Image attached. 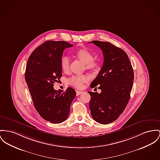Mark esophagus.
<instances>
[{"label": "esophagus", "instance_id": "obj_1", "mask_svg": "<svg viewBox=\"0 0 160 160\" xmlns=\"http://www.w3.org/2000/svg\"><path fill=\"white\" fill-rule=\"evenodd\" d=\"M81 93H82V92H81V91H78V90H76V95H77V96L79 95H80V94H81Z\"/></svg>", "mask_w": 160, "mask_h": 160}]
</instances>
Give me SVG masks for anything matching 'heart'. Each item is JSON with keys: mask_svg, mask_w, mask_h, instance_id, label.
<instances>
[{"mask_svg": "<svg viewBox=\"0 0 160 160\" xmlns=\"http://www.w3.org/2000/svg\"><path fill=\"white\" fill-rule=\"evenodd\" d=\"M75 55L82 62L85 64L87 70L91 71H96L99 69V63L94 60V56L92 52L85 48L78 50L75 52ZM70 58L68 56H62L61 59V67L62 71L67 73L69 71ZM88 80V78L85 75H76L73 76L68 79V83L77 88H82L84 83Z\"/></svg>", "mask_w": 160, "mask_h": 160, "instance_id": "b5f03b06", "label": "heart"}]
</instances>
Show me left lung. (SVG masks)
<instances>
[{"mask_svg": "<svg viewBox=\"0 0 160 160\" xmlns=\"http://www.w3.org/2000/svg\"><path fill=\"white\" fill-rule=\"evenodd\" d=\"M92 42L102 51L104 63L90 84L92 88L98 85L101 93L88 92L91 96L90 113L96 122L107 124L117 119L128 105L134 80L133 70L128 54L121 48L108 42Z\"/></svg>", "mask_w": 160, "mask_h": 160, "instance_id": "1", "label": "left lung"}]
</instances>
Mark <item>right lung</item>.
I'll list each match as a JSON object with an SVG mask.
<instances>
[{"instance_id":"obj_1","label":"right lung","mask_w":160,"mask_h":160,"mask_svg":"<svg viewBox=\"0 0 160 160\" xmlns=\"http://www.w3.org/2000/svg\"><path fill=\"white\" fill-rule=\"evenodd\" d=\"M73 47L65 41H46L30 54L26 66L25 79L36 110L45 120L61 123L68 117L76 92L68 87L57 91L54 83L62 77L61 59L66 48Z\"/></svg>"}]
</instances>
